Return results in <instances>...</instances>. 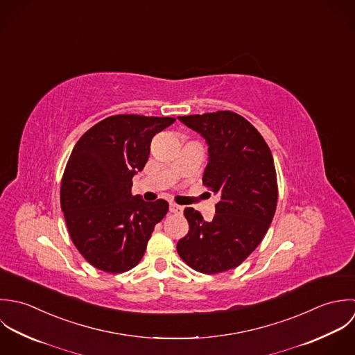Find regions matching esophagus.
<instances>
[{
  "mask_svg": "<svg viewBox=\"0 0 355 355\" xmlns=\"http://www.w3.org/2000/svg\"><path fill=\"white\" fill-rule=\"evenodd\" d=\"M170 211L173 214H177V215H181L184 213V207L175 205V203H170Z\"/></svg>",
  "mask_w": 355,
  "mask_h": 355,
  "instance_id": "esophagus-1",
  "label": "esophagus"
}]
</instances>
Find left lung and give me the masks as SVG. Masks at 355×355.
Instances as JSON below:
<instances>
[{
	"instance_id": "left-lung-1",
	"label": "left lung",
	"mask_w": 355,
	"mask_h": 355,
	"mask_svg": "<svg viewBox=\"0 0 355 355\" xmlns=\"http://www.w3.org/2000/svg\"><path fill=\"white\" fill-rule=\"evenodd\" d=\"M178 119L209 144L203 185L219 202L211 222L192 207L184 210L189 232L178 241L177 251L196 272L222 273L243 263L272 223L279 199L273 155L261 133L236 112Z\"/></svg>"
}]
</instances>
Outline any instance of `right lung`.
<instances>
[{"instance_id":"add662e5","label":"right lung","mask_w":355,"mask_h":355,"mask_svg":"<svg viewBox=\"0 0 355 355\" xmlns=\"http://www.w3.org/2000/svg\"><path fill=\"white\" fill-rule=\"evenodd\" d=\"M170 116L114 115L90 128L67 162L60 206L80 255L105 273L139 265L153 227L168 211L163 199L132 195L133 177L148 160L152 137L174 123Z\"/></svg>"}]
</instances>
